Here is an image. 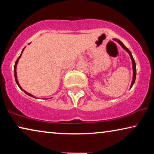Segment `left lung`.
Wrapping results in <instances>:
<instances>
[{"label":"left lung","instance_id":"1","mask_svg":"<svg viewBox=\"0 0 154 154\" xmlns=\"http://www.w3.org/2000/svg\"><path fill=\"white\" fill-rule=\"evenodd\" d=\"M113 41H116L118 43H119L120 45H121V47L123 48V49L125 50V51L127 52L128 54H130V59H131V60H132V70H133V76H132V83H131V85H130V88H131L132 87V85H133V84L134 83V81H135V79H136V73H137V72H136V64H135V62H134V58H133V57H132V53H131V52L130 51L128 48H127L125 47V45H124V44H123V43H122V42H121V41H120V40L116 39V38H113Z\"/></svg>","mask_w":154,"mask_h":154}]
</instances>
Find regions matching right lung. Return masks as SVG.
<instances>
[{"label":"right lung","instance_id":"right-lung-1","mask_svg":"<svg viewBox=\"0 0 154 154\" xmlns=\"http://www.w3.org/2000/svg\"><path fill=\"white\" fill-rule=\"evenodd\" d=\"M30 44V43H29ZM26 48V47H25ZM24 49L22 50V53H21V54L20 55V57H19L17 58V61H16V62H15V64H14V78H15V81H16V83H17V85L19 86V88H20L21 90H23V91H24L25 93H26L27 95H29V96H31V97H34V98H37V97H35V96H33V94H30V93H29V92H27L26 91H25L24 90H23L22 88V87H21L20 86V83H19V82H18V80H17V71H16V69H17V64H18V62H19V60H20V58L21 57V56H22V52H23V51H24ZM49 99H50V98H49Z\"/></svg>","mask_w":154,"mask_h":154}]
</instances>
